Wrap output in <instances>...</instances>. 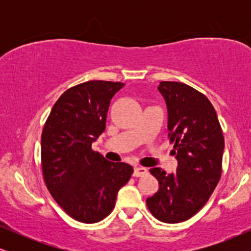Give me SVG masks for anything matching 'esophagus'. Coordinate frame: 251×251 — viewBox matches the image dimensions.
I'll return each instance as SVG.
<instances>
[{
    "label": "esophagus",
    "instance_id": "obj_1",
    "mask_svg": "<svg viewBox=\"0 0 251 251\" xmlns=\"http://www.w3.org/2000/svg\"><path fill=\"white\" fill-rule=\"evenodd\" d=\"M148 175V170L145 168H135L134 169V172H133V176L134 177H143V176Z\"/></svg>",
    "mask_w": 251,
    "mask_h": 251
}]
</instances>
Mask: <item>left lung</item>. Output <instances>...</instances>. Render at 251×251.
<instances>
[{"label":"left lung","instance_id":"obj_1","mask_svg":"<svg viewBox=\"0 0 251 251\" xmlns=\"http://www.w3.org/2000/svg\"><path fill=\"white\" fill-rule=\"evenodd\" d=\"M168 106L169 139L178 160L177 171L150 170L159 189L146 200L148 208L164 223H179L205 205L222 175L224 137L217 114L203 93L183 82L158 86Z\"/></svg>","mask_w":251,"mask_h":251}]
</instances>
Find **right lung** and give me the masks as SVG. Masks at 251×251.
Wrapping results in <instances>:
<instances>
[{
    "label": "right lung",
    "mask_w": 251,
    "mask_h": 251,
    "mask_svg": "<svg viewBox=\"0 0 251 251\" xmlns=\"http://www.w3.org/2000/svg\"><path fill=\"white\" fill-rule=\"evenodd\" d=\"M123 82L93 80L68 88L57 99L41 135V165L51 197L75 221L97 223L111 214L117 194L133 169L92 150L105 131L111 99Z\"/></svg>",
    "instance_id": "right-lung-1"
}]
</instances>
